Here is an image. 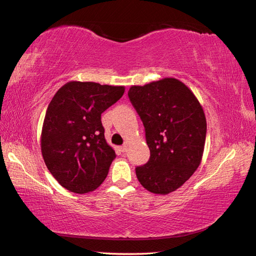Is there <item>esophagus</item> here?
<instances>
[{
    "mask_svg": "<svg viewBox=\"0 0 256 256\" xmlns=\"http://www.w3.org/2000/svg\"><path fill=\"white\" fill-rule=\"evenodd\" d=\"M120 150H121V152H123V153H125V152L128 150V144H124V145H122L121 148H120Z\"/></svg>",
    "mask_w": 256,
    "mask_h": 256,
    "instance_id": "esophagus-1",
    "label": "esophagus"
}]
</instances>
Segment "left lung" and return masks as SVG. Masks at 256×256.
I'll return each mask as SVG.
<instances>
[{
    "label": "left lung",
    "mask_w": 256,
    "mask_h": 256,
    "mask_svg": "<svg viewBox=\"0 0 256 256\" xmlns=\"http://www.w3.org/2000/svg\"><path fill=\"white\" fill-rule=\"evenodd\" d=\"M128 98L145 128L150 160L136 167L140 184L156 194L182 187L202 160L206 121L194 92L176 78L132 86Z\"/></svg>",
    "instance_id": "1"
}]
</instances>
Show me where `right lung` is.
Wrapping results in <instances>:
<instances>
[{
  "label": "right lung",
  "instance_id": "right-lung-1",
  "mask_svg": "<svg viewBox=\"0 0 256 256\" xmlns=\"http://www.w3.org/2000/svg\"><path fill=\"white\" fill-rule=\"evenodd\" d=\"M124 91L123 86L69 81L48 104L40 135L42 158L69 192H94L106 179L116 155L106 140L101 114Z\"/></svg>",
  "mask_w": 256,
  "mask_h": 256
}]
</instances>
